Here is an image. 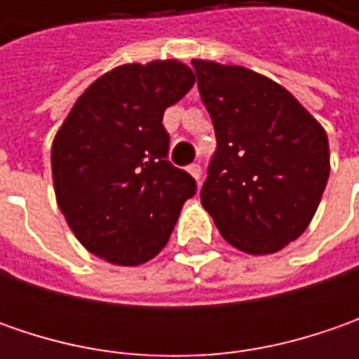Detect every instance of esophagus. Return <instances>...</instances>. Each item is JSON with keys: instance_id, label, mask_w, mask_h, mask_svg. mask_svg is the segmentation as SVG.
I'll list each match as a JSON object with an SVG mask.
<instances>
[{"instance_id": "esophagus-1", "label": "esophagus", "mask_w": 359, "mask_h": 359, "mask_svg": "<svg viewBox=\"0 0 359 359\" xmlns=\"http://www.w3.org/2000/svg\"><path fill=\"white\" fill-rule=\"evenodd\" d=\"M187 172L191 173V177H194L196 182H200V180H201V165H200V163H191V165L187 168Z\"/></svg>"}]
</instances>
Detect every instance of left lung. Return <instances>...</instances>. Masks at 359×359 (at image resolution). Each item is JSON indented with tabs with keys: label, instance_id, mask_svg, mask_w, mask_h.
Instances as JSON below:
<instances>
[{
	"label": "left lung",
	"instance_id": "8db88e82",
	"mask_svg": "<svg viewBox=\"0 0 359 359\" xmlns=\"http://www.w3.org/2000/svg\"><path fill=\"white\" fill-rule=\"evenodd\" d=\"M191 65L217 140L201 205L233 248L280 252L306 231L322 200L330 177L325 130L269 77L208 60Z\"/></svg>",
	"mask_w": 359,
	"mask_h": 359
}]
</instances>
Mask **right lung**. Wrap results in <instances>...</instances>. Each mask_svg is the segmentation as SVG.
<instances>
[{"label":"right lung","instance_id":"add662e5","mask_svg":"<svg viewBox=\"0 0 359 359\" xmlns=\"http://www.w3.org/2000/svg\"><path fill=\"white\" fill-rule=\"evenodd\" d=\"M196 83L177 60L126 63L79 95L51 145L55 200L81 245L140 266L168 243L196 180L168 161L163 111Z\"/></svg>","mask_w":359,"mask_h":359}]
</instances>
